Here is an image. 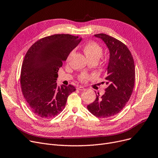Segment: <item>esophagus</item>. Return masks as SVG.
<instances>
[{
	"label": "esophagus",
	"instance_id": "34e87169",
	"mask_svg": "<svg viewBox=\"0 0 158 158\" xmlns=\"http://www.w3.org/2000/svg\"><path fill=\"white\" fill-rule=\"evenodd\" d=\"M77 89H79V90H85V88L83 87V86H77Z\"/></svg>",
	"mask_w": 158,
	"mask_h": 158
}]
</instances>
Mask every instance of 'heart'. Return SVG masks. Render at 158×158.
Wrapping results in <instances>:
<instances>
[{
	"label": "heart",
	"mask_w": 158,
	"mask_h": 158,
	"mask_svg": "<svg viewBox=\"0 0 158 158\" xmlns=\"http://www.w3.org/2000/svg\"><path fill=\"white\" fill-rule=\"evenodd\" d=\"M82 49H83V52L89 60H95L98 61L102 55V47L94 41H89V42L86 43ZM70 56H69L68 59ZM92 77V76L82 72L79 75V79L81 81H86Z\"/></svg>",
	"instance_id": "obj_1"
}]
</instances>
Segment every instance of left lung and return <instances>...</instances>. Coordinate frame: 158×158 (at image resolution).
<instances>
[{
    "instance_id": "obj_1",
    "label": "left lung",
    "mask_w": 158,
    "mask_h": 158,
    "mask_svg": "<svg viewBox=\"0 0 158 158\" xmlns=\"http://www.w3.org/2000/svg\"><path fill=\"white\" fill-rule=\"evenodd\" d=\"M94 36L101 38L109 49L105 78L108 86L102 96L96 94L95 101L87 107L97 117L108 118L122 110L131 96L135 80L134 60L127 46L117 39L103 33Z\"/></svg>"
}]
</instances>
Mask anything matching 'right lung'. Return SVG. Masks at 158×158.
I'll return each mask as SVG.
<instances>
[{"label": "right lung", "instance_id": "right-lung-1", "mask_svg": "<svg viewBox=\"0 0 158 158\" xmlns=\"http://www.w3.org/2000/svg\"><path fill=\"white\" fill-rule=\"evenodd\" d=\"M81 39L70 35H54L41 38L27 51L22 65L23 95L32 111L43 118L56 117L64 108L76 88L57 85V72Z\"/></svg>", "mask_w": 158, "mask_h": 158}]
</instances>
